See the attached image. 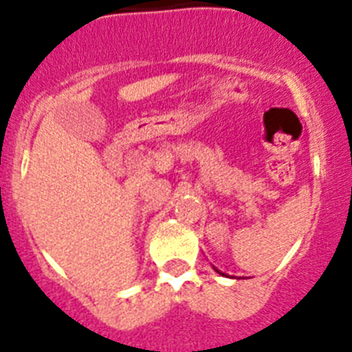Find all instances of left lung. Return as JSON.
Masks as SVG:
<instances>
[{"label":"left lung","instance_id":"left-lung-1","mask_svg":"<svg viewBox=\"0 0 352 352\" xmlns=\"http://www.w3.org/2000/svg\"><path fill=\"white\" fill-rule=\"evenodd\" d=\"M214 270H217V268H214ZM217 272H219V270H217ZM222 275H223V273H222Z\"/></svg>","mask_w":352,"mask_h":352}]
</instances>
